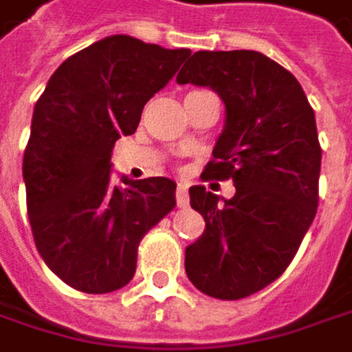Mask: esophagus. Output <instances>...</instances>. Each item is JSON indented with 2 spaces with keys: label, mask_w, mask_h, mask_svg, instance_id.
I'll return each mask as SVG.
<instances>
[{
  "label": "esophagus",
  "mask_w": 352,
  "mask_h": 352,
  "mask_svg": "<svg viewBox=\"0 0 352 352\" xmlns=\"http://www.w3.org/2000/svg\"><path fill=\"white\" fill-rule=\"evenodd\" d=\"M176 205H178V207H186V205H188V195H186V186H184V184H178V190H176Z\"/></svg>",
  "instance_id": "esophagus-1"
}]
</instances>
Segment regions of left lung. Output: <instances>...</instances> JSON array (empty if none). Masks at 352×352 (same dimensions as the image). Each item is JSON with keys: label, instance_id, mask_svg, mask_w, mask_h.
Masks as SVG:
<instances>
[{"label": "left lung", "instance_id": "obj_1", "mask_svg": "<svg viewBox=\"0 0 352 352\" xmlns=\"http://www.w3.org/2000/svg\"><path fill=\"white\" fill-rule=\"evenodd\" d=\"M176 80L224 101V130L201 178L236 188L224 201L201 184L188 188L205 230L186 247V276L213 298L239 300L282 276L316 217V113L298 80L259 52H197Z\"/></svg>", "mask_w": 352, "mask_h": 352}]
</instances>
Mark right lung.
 <instances>
[{"label":"right lung","mask_w":352,"mask_h":352,"mask_svg":"<svg viewBox=\"0 0 352 352\" xmlns=\"http://www.w3.org/2000/svg\"><path fill=\"white\" fill-rule=\"evenodd\" d=\"M186 56L105 36L70 56L34 105L22 162L30 228L47 267L80 292L105 294L133 280L139 243L176 205L174 180L122 176L113 184L109 160Z\"/></svg>","instance_id":"obj_1"}]
</instances>
